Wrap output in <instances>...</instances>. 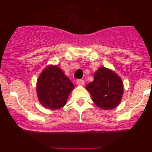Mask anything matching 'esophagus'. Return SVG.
Masks as SVG:
<instances>
[{"label": "esophagus", "instance_id": "obj_1", "mask_svg": "<svg viewBox=\"0 0 152 152\" xmlns=\"http://www.w3.org/2000/svg\"><path fill=\"white\" fill-rule=\"evenodd\" d=\"M77 84H78V85H80L82 86L84 84V80H82V79H78V80H77Z\"/></svg>", "mask_w": 152, "mask_h": 152}]
</instances>
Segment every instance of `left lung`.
<instances>
[{"mask_svg":"<svg viewBox=\"0 0 152 152\" xmlns=\"http://www.w3.org/2000/svg\"><path fill=\"white\" fill-rule=\"evenodd\" d=\"M93 101L103 110H113L121 101L123 84L112 70L100 67L94 73V80L86 86Z\"/></svg>","mask_w":152,"mask_h":152,"instance_id":"obj_1","label":"left lung"}]
</instances>
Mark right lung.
<instances>
[{
  "instance_id": "add662e5",
  "label": "right lung",
  "mask_w": 152,
  "mask_h": 152,
  "mask_svg": "<svg viewBox=\"0 0 152 152\" xmlns=\"http://www.w3.org/2000/svg\"><path fill=\"white\" fill-rule=\"evenodd\" d=\"M75 88L70 79L56 65H49L40 74L36 84L40 103L56 110L66 104L70 93Z\"/></svg>"
}]
</instances>
